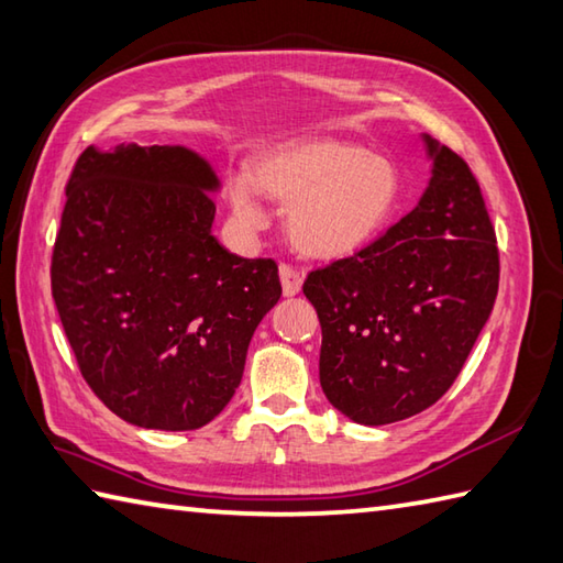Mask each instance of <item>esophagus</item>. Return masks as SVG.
Instances as JSON below:
<instances>
[{"instance_id": "34e87169", "label": "esophagus", "mask_w": 563, "mask_h": 563, "mask_svg": "<svg viewBox=\"0 0 563 563\" xmlns=\"http://www.w3.org/2000/svg\"><path fill=\"white\" fill-rule=\"evenodd\" d=\"M279 279H282V291L284 296H296L301 291V284H303V274L289 267V265H282L279 267Z\"/></svg>"}]
</instances>
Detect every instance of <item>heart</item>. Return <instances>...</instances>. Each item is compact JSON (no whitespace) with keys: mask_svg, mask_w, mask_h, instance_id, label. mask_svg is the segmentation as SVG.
<instances>
[{"mask_svg":"<svg viewBox=\"0 0 563 563\" xmlns=\"http://www.w3.org/2000/svg\"><path fill=\"white\" fill-rule=\"evenodd\" d=\"M267 197L289 206V235L308 257L340 260L384 231L398 206L400 175L391 159L362 145L311 137L282 145L257 159L255 172L231 177L238 221L260 231Z\"/></svg>","mask_w":563,"mask_h":563,"instance_id":"obj_1","label":"heart"}]
</instances>
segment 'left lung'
<instances>
[{"instance_id": "left-lung-1", "label": "left lung", "mask_w": 563, "mask_h": 563, "mask_svg": "<svg viewBox=\"0 0 563 563\" xmlns=\"http://www.w3.org/2000/svg\"><path fill=\"white\" fill-rule=\"evenodd\" d=\"M418 206L347 260L308 274L320 386L342 416L388 426L430 408L462 372L498 294V247L472 169L422 133Z\"/></svg>"}]
</instances>
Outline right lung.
Listing matches in <instances>:
<instances>
[{
  "label": "right lung",
  "mask_w": 563,
  "mask_h": 563,
  "mask_svg": "<svg viewBox=\"0 0 563 563\" xmlns=\"http://www.w3.org/2000/svg\"><path fill=\"white\" fill-rule=\"evenodd\" d=\"M221 189L187 145H89L67 181L53 298L91 391L131 426L211 422L282 296L272 260L216 240Z\"/></svg>",
  "instance_id": "obj_1"
}]
</instances>
